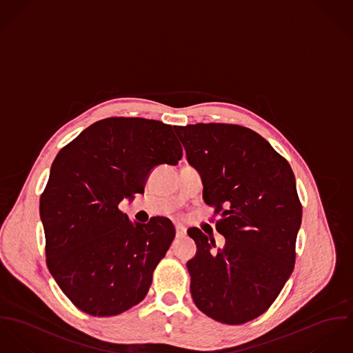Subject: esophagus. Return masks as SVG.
Masks as SVG:
<instances>
[{
	"mask_svg": "<svg viewBox=\"0 0 353 353\" xmlns=\"http://www.w3.org/2000/svg\"><path fill=\"white\" fill-rule=\"evenodd\" d=\"M185 234H187V229L181 223H177L176 225V236L183 238V236H185Z\"/></svg>",
	"mask_w": 353,
	"mask_h": 353,
	"instance_id": "obj_1",
	"label": "esophagus"
}]
</instances>
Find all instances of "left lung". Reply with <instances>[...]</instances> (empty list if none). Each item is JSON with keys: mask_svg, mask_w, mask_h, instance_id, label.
<instances>
[{"mask_svg": "<svg viewBox=\"0 0 353 353\" xmlns=\"http://www.w3.org/2000/svg\"><path fill=\"white\" fill-rule=\"evenodd\" d=\"M204 185L203 197L222 215L223 249L192 229L195 257L187 263L197 309L241 325L265 313L295 264L302 205L290 163L250 128L197 123L173 127Z\"/></svg>", "mask_w": 353, "mask_h": 353, "instance_id": "8db88e82", "label": "left lung"}]
</instances>
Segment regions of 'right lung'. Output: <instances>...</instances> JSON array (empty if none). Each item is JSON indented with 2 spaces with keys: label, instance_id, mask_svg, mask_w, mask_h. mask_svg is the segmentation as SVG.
I'll return each instance as SVG.
<instances>
[{
  "label": "right lung",
  "instance_id": "add662e5",
  "mask_svg": "<svg viewBox=\"0 0 353 353\" xmlns=\"http://www.w3.org/2000/svg\"><path fill=\"white\" fill-rule=\"evenodd\" d=\"M181 157L172 125L108 118L83 130L54 159L40 197L47 267L81 312L118 315L146 296L174 228L166 218L132 223L119 203L143 191L157 165Z\"/></svg>",
  "mask_w": 353,
  "mask_h": 353
}]
</instances>
